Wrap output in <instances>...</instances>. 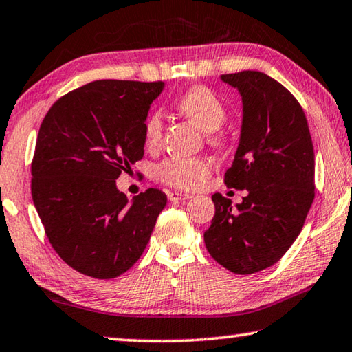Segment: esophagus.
<instances>
[{"label": "esophagus", "instance_id": "1", "mask_svg": "<svg viewBox=\"0 0 352 352\" xmlns=\"http://www.w3.org/2000/svg\"><path fill=\"white\" fill-rule=\"evenodd\" d=\"M167 197H169L170 202H182V200L191 199V194L180 192V191H169L167 192Z\"/></svg>", "mask_w": 352, "mask_h": 352}]
</instances>
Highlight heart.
<instances>
[{"instance_id":"obj_1","label":"heart","mask_w":352,"mask_h":352,"mask_svg":"<svg viewBox=\"0 0 352 352\" xmlns=\"http://www.w3.org/2000/svg\"><path fill=\"white\" fill-rule=\"evenodd\" d=\"M177 109L196 124L200 130L208 133L210 142L221 146L222 139L211 133L219 130L227 119V111L219 98L210 89L196 86L178 98ZM147 147H156L163 138L161 114H152L144 126ZM211 172V164L204 158H169L158 167V177L164 183L178 189H197L204 185Z\"/></svg>"}]
</instances>
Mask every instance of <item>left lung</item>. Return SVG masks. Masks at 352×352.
<instances>
[{"instance_id":"1","label":"left lung","mask_w":352,"mask_h":352,"mask_svg":"<svg viewBox=\"0 0 352 352\" xmlns=\"http://www.w3.org/2000/svg\"><path fill=\"white\" fill-rule=\"evenodd\" d=\"M241 96L243 120L228 188L241 204L213 194L214 217L204 233L217 263L235 274L272 266L302 230L315 197V153L304 109L280 82L261 72L221 75Z\"/></svg>"}]
</instances>
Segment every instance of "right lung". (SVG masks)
<instances>
[{"instance_id": "right-lung-1", "label": "right lung", "mask_w": 352, "mask_h": 352, "mask_svg": "<svg viewBox=\"0 0 352 352\" xmlns=\"http://www.w3.org/2000/svg\"><path fill=\"white\" fill-rule=\"evenodd\" d=\"M164 82L98 80L56 102L38 130L32 202L67 265L114 278L136 263L166 206L150 188L131 200L116 180L144 156V126Z\"/></svg>"}]
</instances>
